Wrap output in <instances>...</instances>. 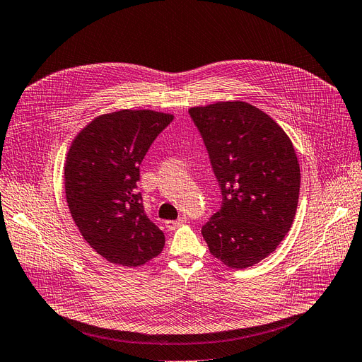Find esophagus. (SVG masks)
<instances>
[{
	"label": "esophagus",
	"mask_w": 362,
	"mask_h": 362,
	"mask_svg": "<svg viewBox=\"0 0 362 362\" xmlns=\"http://www.w3.org/2000/svg\"><path fill=\"white\" fill-rule=\"evenodd\" d=\"M186 221H188V218H186V216H180L177 221H167V222H165V226H167L168 230H176L177 226L186 223Z\"/></svg>",
	"instance_id": "obj_1"
}]
</instances>
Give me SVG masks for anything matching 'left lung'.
I'll use <instances>...</instances> for the list:
<instances>
[{"label":"left lung","mask_w":362,"mask_h":362,"mask_svg":"<svg viewBox=\"0 0 362 362\" xmlns=\"http://www.w3.org/2000/svg\"><path fill=\"white\" fill-rule=\"evenodd\" d=\"M222 207L202 228L210 253L230 269H247L276 250L296 218L300 164L286 132L245 101L191 107Z\"/></svg>","instance_id":"1"}]
</instances>
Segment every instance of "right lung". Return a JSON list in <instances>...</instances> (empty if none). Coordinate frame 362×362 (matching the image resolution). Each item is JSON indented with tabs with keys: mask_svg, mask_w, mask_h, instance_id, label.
<instances>
[{
	"mask_svg": "<svg viewBox=\"0 0 362 362\" xmlns=\"http://www.w3.org/2000/svg\"><path fill=\"white\" fill-rule=\"evenodd\" d=\"M173 120L153 110L95 117L73 140L64 167L65 197L80 234L112 264L139 267L158 257L164 233L146 216L140 164Z\"/></svg>",
	"mask_w": 362,
	"mask_h": 362,
	"instance_id": "obj_1",
	"label": "right lung"
}]
</instances>
